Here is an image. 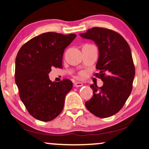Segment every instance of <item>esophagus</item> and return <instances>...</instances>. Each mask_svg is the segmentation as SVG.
I'll return each instance as SVG.
<instances>
[{
	"label": "esophagus",
	"mask_w": 149,
	"mask_h": 149,
	"mask_svg": "<svg viewBox=\"0 0 149 149\" xmlns=\"http://www.w3.org/2000/svg\"><path fill=\"white\" fill-rule=\"evenodd\" d=\"M74 86L77 87H81V86H83V83L81 82H78V81H76V82L74 83Z\"/></svg>",
	"instance_id": "esophagus-1"
}]
</instances>
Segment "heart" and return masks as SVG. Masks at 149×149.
<instances>
[{"label": "heart", "mask_w": 149, "mask_h": 149, "mask_svg": "<svg viewBox=\"0 0 149 149\" xmlns=\"http://www.w3.org/2000/svg\"><path fill=\"white\" fill-rule=\"evenodd\" d=\"M81 75H82V74H81Z\"/></svg>", "instance_id": "1"}]
</instances>
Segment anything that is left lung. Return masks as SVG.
Returning a JSON list of instances; mask_svg holds the SVG:
<instances>
[{
    "label": "left lung",
    "mask_w": 149,
    "mask_h": 149,
    "mask_svg": "<svg viewBox=\"0 0 149 149\" xmlns=\"http://www.w3.org/2000/svg\"><path fill=\"white\" fill-rule=\"evenodd\" d=\"M80 35L98 47L96 69L100 72L95 75L104 83L101 87L90 85L93 96L85 107L97 117H109L123 108L132 90L135 67L131 49L121 34L107 28L94 27Z\"/></svg>",
    "instance_id": "obj_1"
}]
</instances>
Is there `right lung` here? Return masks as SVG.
<instances>
[{"label": "right lung", "instance_id": "add662e5", "mask_svg": "<svg viewBox=\"0 0 149 149\" xmlns=\"http://www.w3.org/2000/svg\"><path fill=\"white\" fill-rule=\"evenodd\" d=\"M76 36L46 32L28 40L17 53L15 80L20 99L28 113L39 121H50L58 117L72 88L69 79L52 82L48 74L52 67L62 68L64 49Z\"/></svg>", "mask_w": 149, "mask_h": 149}]
</instances>
